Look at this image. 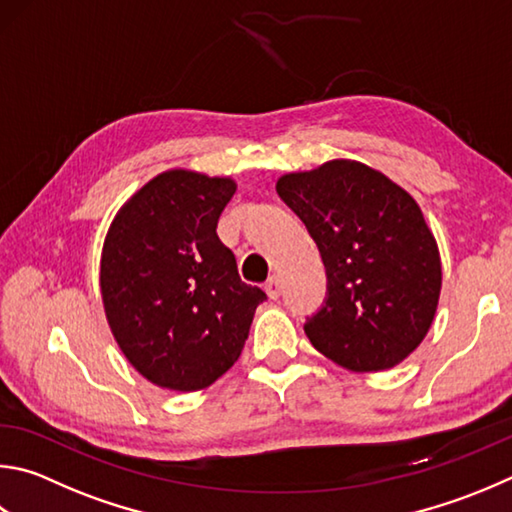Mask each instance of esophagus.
I'll return each instance as SVG.
<instances>
[{
    "label": "esophagus",
    "mask_w": 512,
    "mask_h": 512,
    "mask_svg": "<svg viewBox=\"0 0 512 512\" xmlns=\"http://www.w3.org/2000/svg\"><path fill=\"white\" fill-rule=\"evenodd\" d=\"M264 291H266V295L271 297V300H277V297H280V293H282V286H280V277H268V282L264 284Z\"/></svg>",
    "instance_id": "obj_1"
}]
</instances>
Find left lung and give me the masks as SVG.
Masks as SVG:
<instances>
[{
  "label": "left lung",
  "instance_id": "8db88e82",
  "mask_svg": "<svg viewBox=\"0 0 512 512\" xmlns=\"http://www.w3.org/2000/svg\"><path fill=\"white\" fill-rule=\"evenodd\" d=\"M277 194L327 268V297L304 322L311 345L351 371L403 362L430 331L441 293L439 248L418 203L347 159L284 174Z\"/></svg>",
  "mask_w": 512,
  "mask_h": 512
}]
</instances>
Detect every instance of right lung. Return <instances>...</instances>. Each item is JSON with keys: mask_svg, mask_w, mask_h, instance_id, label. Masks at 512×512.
<instances>
[{"mask_svg": "<svg viewBox=\"0 0 512 512\" xmlns=\"http://www.w3.org/2000/svg\"><path fill=\"white\" fill-rule=\"evenodd\" d=\"M232 179L170 170L145 183L111 221L100 293L111 333L150 383L197 392L235 365L262 288L241 282L217 221Z\"/></svg>", "mask_w": 512, "mask_h": 512, "instance_id": "right-lung-1", "label": "right lung"}]
</instances>
